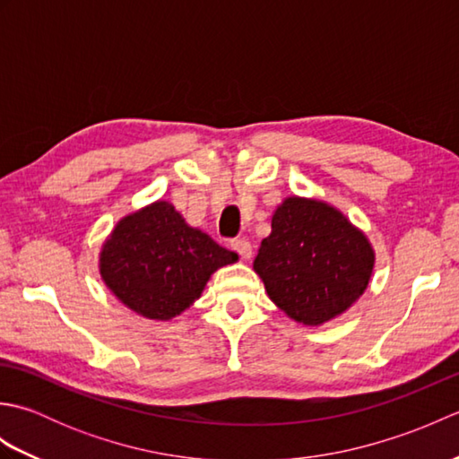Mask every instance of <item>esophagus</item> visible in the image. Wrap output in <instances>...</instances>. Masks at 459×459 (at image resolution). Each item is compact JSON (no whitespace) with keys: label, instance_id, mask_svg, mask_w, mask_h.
Returning a JSON list of instances; mask_svg holds the SVG:
<instances>
[{"label":"esophagus","instance_id":"obj_1","mask_svg":"<svg viewBox=\"0 0 459 459\" xmlns=\"http://www.w3.org/2000/svg\"><path fill=\"white\" fill-rule=\"evenodd\" d=\"M230 247H232V250H235L242 260H250L252 258V245H250L248 240L237 238V240L230 242Z\"/></svg>","mask_w":459,"mask_h":459}]
</instances>
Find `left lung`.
I'll return each instance as SVG.
<instances>
[{"label":"left lung","instance_id":"8db88e82","mask_svg":"<svg viewBox=\"0 0 459 459\" xmlns=\"http://www.w3.org/2000/svg\"><path fill=\"white\" fill-rule=\"evenodd\" d=\"M373 268L375 250L363 230L333 204L296 195L278 204L255 258L268 298L304 325L345 314L363 296Z\"/></svg>","mask_w":459,"mask_h":459}]
</instances>
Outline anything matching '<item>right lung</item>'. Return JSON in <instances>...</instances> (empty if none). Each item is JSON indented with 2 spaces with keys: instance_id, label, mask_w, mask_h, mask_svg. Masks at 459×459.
<instances>
[{
  "instance_id": "right-lung-1",
  "label": "right lung",
  "mask_w": 459,
  "mask_h": 459,
  "mask_svg": "<svg viewBox=\"0 0 459 459\" xmlns=\"http://www.w3.org/2000/svg\"><path fill=\"white\" fill-rule=\"evenodd\" d=\"M207 232L189 227L169 201L118 221L100 250V276L126 307L168 321L199 299L212 272L237 262Z\"/></svg>"
}]
</instances>
